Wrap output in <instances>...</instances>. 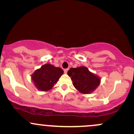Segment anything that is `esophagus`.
Returning <instances> with one entry per match:
<instances>
[{"label":"esophagus","mask_w":134,"mask_h":134,"mask_svg":"<svg viewBox=\"0 0 134 134\" xmlns=\"http://www.w3.org/2000/svg\"><path fill=\"white\" fill-rule=\"evenodd\" d=\"M64 73H65V74H67V71H68V69H64Z\"/></svg>","instance_id":"1"}]
</instances>
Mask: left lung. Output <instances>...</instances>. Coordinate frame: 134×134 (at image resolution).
Returning a JSON list of instances; mask_svg holds the SVG:
<instances>
[{"instance_id":"left-lung-1","label":"left lung","mask_w":134,"mask_h":134,"mask_svg":"<svg viewBox=\"0 0 134 134\" xmlns=\"http://www.w3.org/2000/svg\"><path fill=\"white\" fill-rule=\"evenodd\" d=\"M67 74L71 77L75 88L82 94L92 93L100 84L99 77L91 72L84 66L70 68L67 72Z\"/></svg>"}]
</instances>
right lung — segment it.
I'll list each match as a JSON object with an SVG mask.
<instances>
[{"mask_svg":"<svg viewBox=\"0 0 134 134\" xmlns=\"http://www.w3.org/2000/svg\"><path fill=\"white\" fill-rule=\"evenodd\" d=\"M64 74V70L52 64H44L31 75V80L38 90L47 91L54 86Z\"/></svg>","mask_w":134,"mask_h":134,"instance_id":"add662e5","label":"right lung"}]
</instances>
